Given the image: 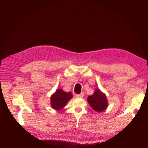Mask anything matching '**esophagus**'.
Masks as SVG:
<instances>
[{"label":"esophagus","instance_id":"34e87169","mask_svg":"<svg viewBox=\"0 0 148 148\" xmlns=\"http://www.w3.org/2000/svg\"><path fill=\"white\" fill-rule=\"evenodd\" d=\"M84 96V93L82 92L81 94H79V95H76V97H79V98H81L83 97Z\"/></svg>","mask_w":148,"mask_h":148}]
</instances>
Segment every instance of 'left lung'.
Listing matches in <instances>:
<instances>
[{"label": "left lung", "instance_id": "1", "mask_svg": "<svg viewBox=\"0 0 148 148\" xmlns=\"http://www.w3.org/2000/svg\"><path fill=\"white\" fill-rule=\"evenodd\" d=\"M87 100L92 109L97 112L105 110L108 106L107 97L99 89H96L93 95L88 97Z\"/></svg>", "mask_w": 148, "mask_h": 148}]
</instances>
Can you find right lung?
Listing matches in <instances>:
<instances>
[{
    "label": "right lung",
    "instance_id": "1",
    "mask_svg": "<svg viewBox=\"0 0 148 148\" xmlns=\"http://www.w3.org/2000/svg\"><path fill=\"white\" fill-rule=\"evenodd\" d=\"M71 92H65L63 89H58L51 97V104L52 108L59 110L66 106L67 102L72 98Z\"/></svg>",
    "mask_w": 148,
    "mask_h": 148
}]
</instances>
